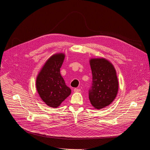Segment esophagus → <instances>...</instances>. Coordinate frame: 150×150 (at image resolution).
I'll use <instances>...</instances> for the list:
<instances>
[{"instance_id":"34e87169","label":"esophagus","mask_w":150,"mask_h":150,"mask_svg":"<svg viewBox=\"0 0 150 150\" xmlns=\"http://www.w3.org/2000/svg\"><path fill=\"white\" fill-rule=\"evenodd\" d=\"M74 91L75 92H79L81 91V89H78V88H75V89H74Z\"/></svg>"}]
</instances>
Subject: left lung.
<instances>
[{"instance_id":"left-lung-1","label":"left lung","mask_w":150,"mask_h":150,"mask_svg":"<svg viewBox=\"0 0 150 150\" xmlns=\"http://www.w3.org/2000/svg\"><path fill=\"white\" fill-rule=\"evenodd\" d=\"M92 74V84L89 91V99L95 109L110 105L117 96L118 81L114 65L107 59L91 58L89 60Z\"/></svg>"}]
</instances>
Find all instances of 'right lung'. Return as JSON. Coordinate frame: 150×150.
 Segmentation results:
<instances>
[{"instance_id":"obj_1","label":"right lung","mask_w":150,"mask_h":150,"mask_svg":"<svg viewBox=\"0 0 150 150\" xmlns=\"http://www.w3.org/2000/svg\"><path fill=\"white\" fill-rule=\"evenodd\" d=\"M64 53L52 55L45 63L36 80L37 91L42 101L49 107L57 108L70 95L68 87L60 73L65 59Z\"/></svg>"}]
</instances>
